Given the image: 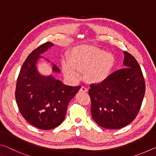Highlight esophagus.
Instances as JSON below:
<instances>
[{
  "mask_svg": "<svg viewBox=\"0 0 156 156\" xmlns=\"http://www.w3.org/2000/svg\"><path fill=\"white\" fill-rule=\"evenodd\" d=\"M87 89L86 87H82L80 89V92H83V93H86V92H87Z\"/></svg>",
  "mask_w": 156,
  "mask_h": 156,
  "instance_id": "1",
  "label": "esophagus"
}]
</instances>
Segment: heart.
<instances>
[{
	"instance_id": "heart-1",
	"label": "heart",
	"mask_w": 156,
	"mask_h": 156,
	"mask_svg": "<svg viewBox=\"0 0 156 156\" xmlns=\"http://www.w3.org/2000/svg\"><path fill=\"white\" fill-rule=\"evenodd\" d=\"M114 62V56L111 53L83 44L68 52L67 63H64L62 69L66 76L75 80L80 77L79 72H84L87 83L99 84L109 77Z\"/></svg>"
}]
</instances>
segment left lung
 Returning a JSON list of instances; mask_svg holds the SVG:
<instances>
[{"instance_id":"obj_1","label":"left lung","mask_w":156,"mask_h":156,"mask_svg":"<svg viewBox=\"0 0 156 156\" xmlns=\"http://www.w3.org/2000/svg\"><path fill=\"white\" fill-rule=\"evenodd\" d=\"M125 68L112 73L99 84H91V113L98 125L118 129L135 119L145 92V82L135 58L124 51Z\"/></svg>"}]
</instances>
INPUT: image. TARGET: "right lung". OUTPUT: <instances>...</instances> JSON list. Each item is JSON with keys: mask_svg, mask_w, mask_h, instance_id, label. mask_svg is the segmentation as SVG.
<instances>
[{"mask_svg": "<svg viewBox=\"0 0 156 156\" xmlns=\"http://www.w3.org/2000/svg\"><path fill=\"white\" fill-rule=\"evenodd\" d=\"M54 44L50 42L37 47L27 56L17 79L15 97L23 118L36 127L49 130L64 120L67 106L80 86L63 84L51 75L44 76L38 72L36 64L41 55ZM53 72L60 69L53 64Z\"/></svg>", "mask_w": 156, "mask_h": 156, "instance_id": "obj_1", "label": "right lung"}]
</instances>
